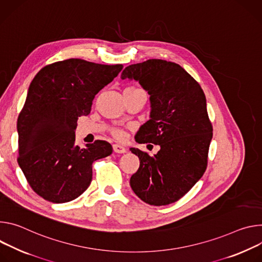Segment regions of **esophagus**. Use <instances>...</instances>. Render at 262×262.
Listing matches in <instances>:
<instances>
[{
  "instance_id": "1",
  "label": "esophagus",
  "mask_w": 262,
  "mask_h": 262,
  "mask_svg": "<svg viewBox=\"0 0 262 262\" xmlns=\"http://www.w3.org/2000/svg\"><path fill=\"white\" fill-rule=\"evenodd\" d=\"M113 151L115 153H120L123 154L126 152V148L123 146H120V144H113Z\"/></svg>"
}]
</instances>
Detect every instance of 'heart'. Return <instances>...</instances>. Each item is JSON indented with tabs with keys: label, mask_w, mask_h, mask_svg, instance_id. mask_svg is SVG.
I'll use <instances>...</instances> for the list:
<instances>
[{
	"label": "heart",
	"mask_w": 262,
	"mask_h": 262,
	"mask_svg": "<svg viewBox=\"0 0 262 262\" xmlns=\"http://www.w3.org/2000/svg\"><path fill=\"white\" fill-rule=\"evenodd\" d=\"M126 90H134V87H128V89ZM111 135L118 140H123L125 138V132L122 130V129H118V128H114V129H111L110 131Z\"/></svg>",
	"instance_id": "1"
}]
</instances>
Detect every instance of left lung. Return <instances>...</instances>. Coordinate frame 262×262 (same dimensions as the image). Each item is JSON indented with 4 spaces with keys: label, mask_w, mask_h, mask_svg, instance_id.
<instances>
[{
    "label": "left lung",
    "mask_w": 262,
    "mask_h": 262,
    "mask_svg": "<svg viewBox=\"0 0 262 262\" xmlns=\"http://www.w3.org/2000/svg\"><path fill=\"white\" fill-rule=\"evenodd\" d=\"M134 79L148 91L150 120L135 135L139 143L159 144L154 156L131 148L139 167L130 185L143 202L154 206L180 200L204 175L212 139L205 94L200 84L179 64L149 59L131 64L122 79Z\"/></svg>",
    "instance_id": "1"
}]
</instances>
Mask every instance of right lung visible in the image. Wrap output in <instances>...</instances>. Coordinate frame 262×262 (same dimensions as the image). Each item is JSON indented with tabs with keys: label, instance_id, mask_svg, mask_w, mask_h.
<instances>
[{
	"label": "right lung",
	"instance_id": "1",
	"mask_svg": "<svg viewBox=\"0 0 262 262\" xmlns=\"http://www.w3.org/2000/svg\"><path fill=\"white\" fill-rule=\"evenodd\" d=\"M122 70L72 58L46 66L32 80L17 118V162L45 200L66 203L81 195L91 185L93 163L112 153L105 140L76 146L75 130L95 96Z\"/></svg>",
	"mask_w": 262,
	"mask_h": 262
}]
</instances>
